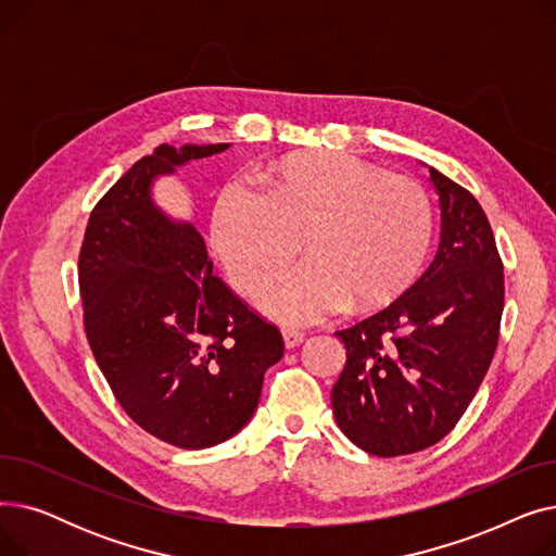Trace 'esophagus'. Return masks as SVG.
Listing matches in <instances>:
<instances>
[{
	"mask_svg": "<svg viewBox=\"0 0 556 556\" xmlns=\"http://www.w3.org/2000/svg\"><path fill=\"white\" fill-rule=\"evenodd\" d=\"M281 333H283V342H286L288 349L300 346V344L304 342V338H306V333H304V331H298V329H283Z\"/></svg>",
	"mask_w": 556,
	"mask_h": 556,
	"instance_id": "34e87169",
	"label": "esophagus"
}]
</instances>
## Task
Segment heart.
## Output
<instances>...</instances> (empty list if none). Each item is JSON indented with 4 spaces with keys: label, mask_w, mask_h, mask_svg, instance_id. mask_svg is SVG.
<instances>
[{
    "label": "heart",
    "mask_w": 556,
    "mask_h": 556,
    "mask_svg": "<svg viewBox=\"0 0 556 556\" xmlns=\"http://www.w3.org/2000/svg\"><path fill=\"white\" fill-rule=\"evenodd\" d=\"M266 193L223 189L212 239L239 290L256 295L300 252L308 258L261 298L283 323L394 302L417 277L432 239L426 189L346 153H304L273 164Z\"/></svg>",
    "instance_id": "b5f03b06"
}]
</instances>
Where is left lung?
Wrapping results in <instances>:
<instances>
[{
  "mask_svg": "<svg viewBox=\"0 0 556 556\" xmlns=\"http://www.w3.org/2000/svg\"><path fill=\"white\" fill-rule=\"evenodd\" d=\"M440 193V248L396 298L336 336L346 365L331 403L358 448L396 457L446 437L473 401L495 354L505 306L503 261L471 191L430 168Z\"/></svg>",
  "mask_w": 556,
  "mask_h": 556,
  "instance_id": "8db88e82",
  "label": "left lung"
}]
</instances>
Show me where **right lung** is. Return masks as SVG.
<instances>
[{
    "mask_svg": "<svg viewBox=\"0 0 556 556\" xmlns=\"http://www.w3.org/2000/svg\"><path fill=\"white\" fill-rule=\"evenodd\" d=\"M229 143H162L97 202L78 254L83 325L126 415L178 448H210L254 415L283 338L216 275L189 223L151 198L157 175Z\"/></svg>",
    "mask_w": 556,
    "mask_h": 556,
    "instance_id": "1",
    "label": "right lung"
}]
</instances>
